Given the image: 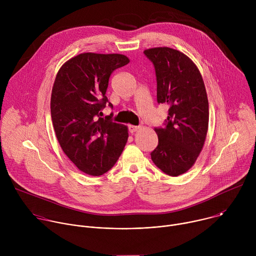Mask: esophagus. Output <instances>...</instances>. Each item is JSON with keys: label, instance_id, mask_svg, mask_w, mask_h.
I'll return each instance as SVG.
<instances>
[{"label": "esophagus", "instance_id": "esophagus-1", "mask_svg": "<svg viewBox=\"0 0 256 256\" xmlns=\"http://www.w3.org/2000/svg\"><path fill=\"white\" fill-rule=\"evenodd\" d=\"M138 130H140V126H128V132L130 134H134V132H136Z\"/></svg>", "mask_w": 256, "mask_h": 256}]
</instances>
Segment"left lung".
I'll return each instance as SVG.
<instances>
[{"label":"left lung","mask_w":256,"mask_h":256,"mask_svg":"<svg viewBox=\"0 0 256 256\" xmlns=\"http://www.w3.org/2000/svg\"><path fill=\"white\" fill-rule=\"evenodd\" d=\"M153 64L157 102L169 106L163 126L155 128L158 146L151 153L155 165L170 176L186 172L196 161L208 126V102L200 72L194 62L176 50L144 52Z\"/></svg>","instance_id":"8db88e82"}]
</instances>
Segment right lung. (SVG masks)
Here are the masks:
<instances>
[{"instance_id":"add662e5","label":"right lung","mask_w":256,"mask_h":256,"mask_svg":"<svg viewBox=\"0 0 256 256\" xmlns=\"http://www.w3.org/2000/svg\"><path fill=\"white\" fill-rule=\"evenodd\" d=\"M130 62L124 54L86 52L62 66L50 99L54 128L60 147L79 170L99 176L112 169L126 144L124 124L114 114L101 118L112 72Z\"/></svg>"}]
</instances>
